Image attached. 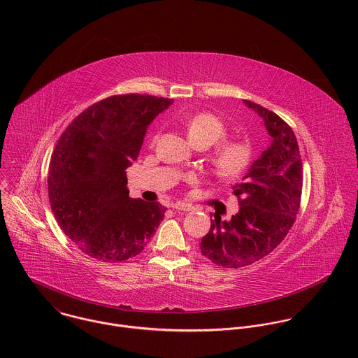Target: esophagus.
Masks as SVG:
<instances>
[{
    "instance_id": "obj_1",
    "label": "esophagus",
    "mask_w": 358,
    "mask_h": 358,
    "mask_svg": "<svg viewBox=\"0 0 358 358\" xmlns=\"http://www.w3.org/2000/svg\"><path fill=\"white\" fill-rule=\"evenodd\" d=\"M173 208H175L176 210H183V212H189V210L193 209L192 205L187 204V203H183V201L176 203V204L173 205Z\"/></svg>"
}]
</instances>
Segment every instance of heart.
I'll return each mask as SVG.
<instances>
[{
  "mask_svg": "<svg viewBox=\"0 0 358 358\" xmlns=\"http://www.w3.org/2000/svg\"><path fill=\"white\" fill-rule=\"evenodd\" d=\"M187 136L194 146L208 148L223 139L227 128L223 121L210 113H199L185 124ZM254 155L252 143L247 139H224L218 142L209 155L213 172L222 179L240 176L251 164Z\"/></svg>",
  "mask_w": 358,
  "mask_h": 358,
  "instance_id": "heart-1",
  "label": "heart"
}]
</instances>
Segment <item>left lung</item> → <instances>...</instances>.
<instances>
[{
    "label": "left lung",
    "instance_id": "1",
    "mask_svg": "<svg viewBox=\"0 0 358 358\" xmlns=\"http://www.w3.org/2000/svg\"><path fill=\"white\" fill-rule=\"evenodd\" d=\"M263 118L270 146L254 161L234 194L240 210L222 220L216 213L200 244L212 263L238 268L268 255L285 238L301 206L303 171L299 146L292 128L275 113L244 101Z\"/></svg>",
    "mask_w": 358,
    "mask_h": 358
}]
</instances>
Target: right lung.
<instances>
[{
  "instance_id": "obj_1",
  "label": "right lung",
  "mask_w": 358,
  "mask_h": 358,
  "mask_svg": "<svg viewBox=\"0 0 358 358\" xmlns=\"http://www.w3.org/2000/svg\"><path fill=\"white\" fill-rule=\"evenodd\" d=\"M173 99L115 95L94 103L64 129L52 153V212L85 254L117 263L139 255L166 208L131 199L125 169L139 155L149 124Z\"/></svg>"
}]
</instances>
